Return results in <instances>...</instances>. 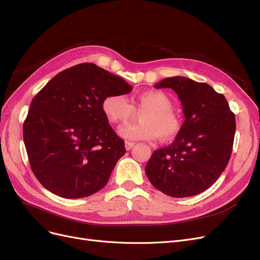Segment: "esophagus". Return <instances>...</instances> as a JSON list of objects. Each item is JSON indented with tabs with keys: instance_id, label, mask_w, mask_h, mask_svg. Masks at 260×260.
<instances>
[{
	"instance_id": "esophagus-1",
	"label": "esophagus",
	"mask_w": 260,
	"mask_h": 260,
	"mask_svg": "<svg viewBox=\"0 0 260 260\" xmlns=\"http://www.w3.org/2000/svg\"><path fill=\"white\" fill-rule=\"evenodd\" d=\"M135 142H130V141H125V143H124V146H125V149H127V151H129V149H131L133 146H135Z\"/></svg>"
}]
</instances>
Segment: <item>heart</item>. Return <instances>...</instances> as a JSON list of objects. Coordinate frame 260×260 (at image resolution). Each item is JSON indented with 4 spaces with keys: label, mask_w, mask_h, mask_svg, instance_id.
Wrapping results in <instances>:
<instances>
[{
    "label": "heart",
    "mask_w": 260,
    "mask_h": 260,
    "mask_svg": "<svg viewBox=\"0 0 260 260\" xmlns=\"http://www.w3.org/2000/svg\"><path fill=\"white\" fill-rule=\"evenodd\" d=\"M145 112L140 123H130L119 129V135L128 140L152 141L159 138L164 141L174 139L181 129V120L172 111V102L161 91L140 93L133 104L123 95H107L102 102L103 111L111 123L127 122L137 112Z\"/></svg>",
    "instance_id": "b5f03b06"
}]
</instances>
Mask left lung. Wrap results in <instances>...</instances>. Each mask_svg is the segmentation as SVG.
<instances>
[{
	"label": "left lung",
	"mask_w": 260,
	"mask_h": 260,
	"mask_svg": "<svg viewBox=\"0 0 260 260\" xmlns=\"http://www.w3.org/2000/svg\"><path fill=\"white\" fill-rule=\"evenodd\" d=\"M155 88L174 90L185 120L174 142L154 151L145 172L151 183L172 198L200 194L214 184L232 153L235 116L222 94L207 83L171 77Z\"/></svg>",
	"instance_id": "obj_1"
}]
</instances>
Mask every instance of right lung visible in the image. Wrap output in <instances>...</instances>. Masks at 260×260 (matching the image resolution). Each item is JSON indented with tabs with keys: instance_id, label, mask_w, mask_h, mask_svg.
<instances>
[{
	"instance_id": "obj_1",
	"label": "right lung",
	"mask_w": 260,
	"mask_h": 260,
	"mask_svg": "<svg viewBox=\"0 0 260 260\" xmlns=\"http://www.w3.org/2000/svg\"><path fill=\"white\" fill-rule=\"evenodd\" d=\"M131 90L122 78L83 62L62 70L37 94L23 122V142L45 188L60 198L81 199L106 185L125 148L102 102Z\"/></svg>"
}]
</instances>
